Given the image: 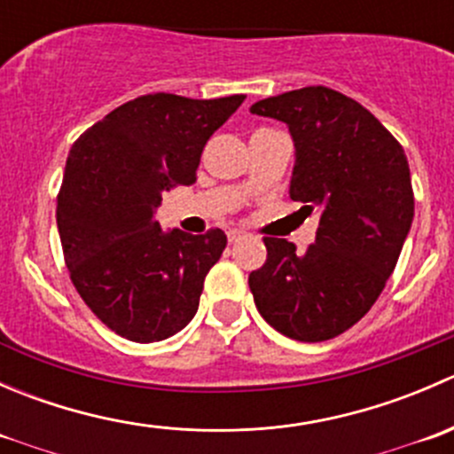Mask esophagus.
Masks as SVG:
<instances>
[{
    "label": "esophagus",
    "instance_id": "34e87169",
    "mask_svg": "<svg viewBox=\"0 0 454 454\" xmlns=\"http://www.w3.org/2000/svg\"><path fill=\"white\" fill-rule=\"evenodd\" d=\"M246 237L244 231H239V228H232V231H228V241L231 244H237V241H241Z\"/></svg>",
    "mask_w": 454,
    "mask_h": 454
}]
</instances>
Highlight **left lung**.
I'll return each instance as SVG.
<instances>
[{"label":"left lung","mask_w":454,"mask_h":454,"mask_svg":"<svg viewBox=\"0 0 454 454\" xmlns=\"http://www.w3.org/2000/svg\"><path fill=\"white\" fill-rule=\"evenodd\" d=\"M250 112L286 122L296 158L290 198L320 215L305 253L265 237L268 259L248 278L254 305L283 336L329 340L378 301L411 231L404 149L369 109L323 85L270 96Z\"/></svg>","instance_id":"1"}]
</instances>
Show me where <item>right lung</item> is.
<instances>
[{
	"label": "right lung",
	"mask_w": 454,
	"mask_h": 454,
	"mask_svg": "<svg viewBox=\"0 0 454 454\" xmlns=\"http://www.w3.org/2000/svg\"><path fill=\"white\" fill-rule=\"evenodd\" d=\"M244 98L146 94L72 145L57 204L63 254L81 299L118 336L164 340L198 312L226 235L162 231L153 215L164 191L193 184L204 145Z\"/></svg>",
	"instance_id": "right-lung-1"
}]
</instances>
